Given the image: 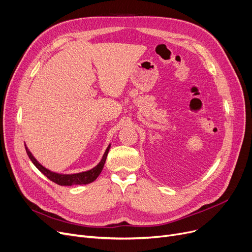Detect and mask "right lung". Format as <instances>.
<instances>
[{
	"instance_id": "right-lung-1",
	"label": "right lung",
	"mask_w": 252,
	"mask_h": 252,
	"mask_svg": "<svg viewBox=\"0 0 252 252\" xmlns=\"http://www.w3.org/2000/svg\"><path fill=\"white\" fill-rule=\"evenodd\" d=\"M26 147V151L27 154L29 156V158L31 159V161L33 162V164L41 172L45 177H47L50 181H53L54 183L61 185V186H71V185H83V184H90L94 182V181L98 178V176L100 175V173L102 172L105 160L108 154V151L110 149V144L108 145V147L106 148L105 152L100 160V162L93 167L92 169L86 170V172H82V173H77V174H59V173H55L52 172V170L47 169L46 167H44L42 164L39 163V161L33 156V154L31 153L27 147V145L25 144Z\"/></svg>"
}]
</instances>
